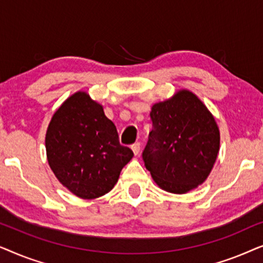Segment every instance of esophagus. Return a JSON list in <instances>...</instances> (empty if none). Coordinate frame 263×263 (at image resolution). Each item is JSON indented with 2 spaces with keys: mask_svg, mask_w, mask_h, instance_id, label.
Masks as SVG:
<instances>
[{
  "mask_svg": "<svg viewBox=\"0 0 263 263\" xmlns=\"http://www.w3.org/2000/svg\"><path fill=\"white\" fill-rule=\"evenodd\" d=\"M132 149H133V152H134L135 156H139L140 151H141V145H140V142H135L134 145L132 146Z\"/></svg>",
  "mask_w": 263,
  "mask_h": 263,
  "instance_id": "34e87169",
  "label": "esophagus"
}]
</instances>
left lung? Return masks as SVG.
Wrapping results in <instances>:
<instances>
[{"label":"left lung","instance_id":"8db88e82","mask_svg":"<svg viewBox=\"0 0 263 263\" xmlns=\"http://www.w3.org/2000/svg\"><path fill=\"white\" fill-rule=\"evenodd\" d=\"M149 115L153 128L142 158L153 181L174 194L202 184L220 147V133L211 111L189 89H179L154 104Z\"/></svg>","mask_w":263,"mask_h":263}]
</instances>
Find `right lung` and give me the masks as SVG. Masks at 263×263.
Segmentation results:
<instances>
[{
	"mask_svg": "<svg viewBox=\"0 0 263 263\" xmlns=\"http://www.w3.org/2000/svg\"><path fill=\"white\" fill-rule=\"evenodd\" d=\"M45 148L59 182L85 200L109 193L134 156L120 143L116 125L105 116L102 104L85 91L68 97L53 114Z\"/></svg>",
	"mask_w": 263,
	"mask_h": 263,
	"instance_id": "obj_1",
	"label": "right lung"
}]
</instances>
